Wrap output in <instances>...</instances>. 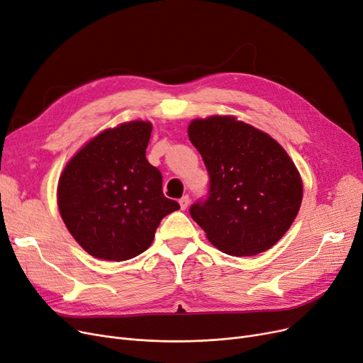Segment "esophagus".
<instances>
[{
	"label": "esophagus",
	"mask_w": 363,
	"mask_h": 363,
	"mask_svg": "<svg viewBox=\"0 0 363 363\" xmlns=\"http://www.w3.org/2000/svg\"><path fill=\"white\" fill-rule=\"evenodd\" d=\"M189 202H191V198H189L187 195H184V196L179 201V203H180V208H182V210H186L187 206H189Z\"/></svg>",
	"instance_id": "34e87169"
}]
</instances>
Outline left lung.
Instances as JSON below:
<instances>
[{
	"label": "left lung",
	"instance_id": "1",
	"mask_svg": "<svg viewBox=\"0 0 363 363\" xmlns=\"http://www.w3.org/2000/svg\"><path fill=\"white\" fill-rule=\"evenodd\" d=\"M189 139L208 171V194L189 213L229 255L264 252L285 235L303 199L298 171L266 133L233 116L195 119Z\"/></svg>",
	"mask_w": 363,
	"mask_h": 363
}]
</instances>
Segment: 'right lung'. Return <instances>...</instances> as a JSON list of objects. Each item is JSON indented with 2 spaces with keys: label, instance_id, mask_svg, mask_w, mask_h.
<instances>
[{
  "label": "right lung",
  "instance_id": "right-lung-1",
  "mask_svg": "<svg viewBox=\"0 0 363 363\" xmlns=\"http://www.w3.org/2000/svg\"><path fill=\"white\" fill-rule=\"evenodd\" d=\"M145 121L100 133L63 169L57 203L67 230L96 258L124 262L152 244L161 220L180 208L165 198L161 171L146 160Z\"/></svg>",
  "mask_w": 363,
  "mask_h": 363
}]
</instances>
